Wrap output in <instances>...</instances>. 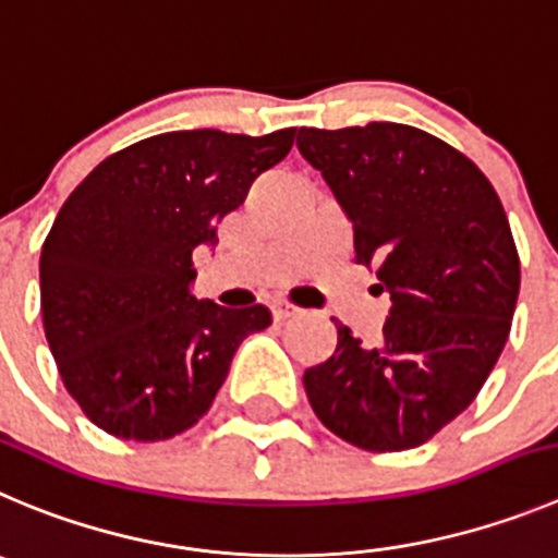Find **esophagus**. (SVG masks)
<instances>
[{
    "instance_id": "obj_1",
    "label": "esophagus",
    "mask_w": 558,
    "mask_h": 558,
    "mask_svg": "<svg viewBox=\"0 0 558 558\" xmlns=\"http://www.w3.org/2000/svg\"><path fill=\"white\" fill-rule=\"evenodd\" d=\"M294 314H296L294 305L272 303V319H275V322H283V319H289V316H294Z\"/></svg>"
}]
</instances>
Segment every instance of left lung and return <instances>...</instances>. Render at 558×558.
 <instances>
[{"label": "left lung", "mask_w": 558, "mask_h": 558, "mask_svg": "<svg viewBox=\"0 0 558 558\" xmlns=\"http://www.w3.org/2000/svg\"><path fill=\"white\" fill-rule=\"evenodd\" d=\"M296 148L390 294L377 347L338 325L336 352L303 374L308 402L357 449H415L476 399L507 343L520 262L504 206L468 156L402 123L300 129Z\"/></svg>", "instance_id": "8db88e82"}]
</instances>
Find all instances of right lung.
<instances>
[{
    "label": "right lung",
    "instance_id": "right-lung-1",
    "mask_svg": "<svg viewBox=\"0 0 558 558\" xmlns=\"http://www.w3.org/2000/svg\"><path fill=\"white\" fill-rule=\"evenodd\" d=\"M294 145L192 129L140 140L71 192L40 250V308L68 393L98 429L168 440L197 424L264 305L195 300L192 253Z\"/></svg>",
    "mask_w": 558,
    "mask_h": 558
}]
</instances>
